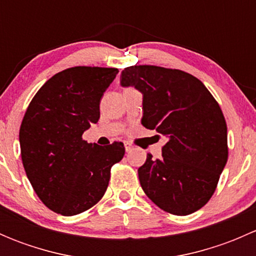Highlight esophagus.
Listing matches in <instances>:
<instances>
[{
    "label": "esophagus",
    "instance_id": "obj_1",
    "mask_svg": "<svg viewBox=\"0 0 256 256\" xmlns=\"http://www.w3.org/2000/svg\"><path fill=\"white\" fill-rule=\"evenodd\" d=\"M124 144H125L126 152H131V151H132V150H134V146H132V144H131L130 142H125Z\"/></svg>",
    "mask_w": 256,
    "mask_h": 256
}]
</instances>
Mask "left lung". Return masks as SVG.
Here are the masks:
<instances>
[{
  "label": "left lung",
  "instance_id": "obj_1",
  "mask_svg": "<svg viewBox=\"0 0 256 256\" xmlns=\"http://www.w3.org/2000/svg\"><path fill=\"white\" fill-rule=\"evenodd\" d=\"M120 84L142 94L141 124L167 138L162 158L148 154L138 168L144 192L174 216L200 209L228 160L226 124L218 102L200 79L178 69L128 66Z\"/></svg>",
  "mask_w": 256,
  "mask_h": 256
}]
</instances>
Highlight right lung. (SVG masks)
<instances>
[{
  "label": "right lung",
  "mask_w": 256,
  "mask_h": 256,
  "mask_svg": "<svg viewBox=\"0 0 256 256\" xmlns=\"http://www.w3.org/2000/svg\"><path fill=\"white\" fill-rule=\"evenodd\" d=\"M118 69L74 66L44 82L20 128V156L40 200L62 216L96 204L106 190L110 168L125 154L122 142L88 144L82 134L100 118V100Z\"/></svg>",
  "instance_id": "right-lung-1"
}]
</instances>
